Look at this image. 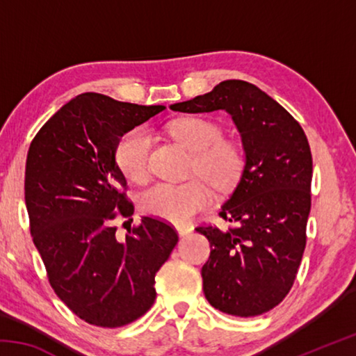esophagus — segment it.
Here are the masks:
<instances>
[{"label": "esophagus", "mask_w": 356, "mask_h": 356, "mask_svg": "<svg viewBox=\"0 0 356 356\" xmlns=\"http://www.w3.org/2000/svg\"><path fill=\"white\" fill-rule=\"evenodd\" d=\"M176 229H177V232H179L180 237H186V236H190V234L193 232V227L191 226H177Z\"/></svg>", "instance_id": "1"}]
</instances>
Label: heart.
<instances>
[{
    "label": "heart",
    "instance_id": "1",
    "mask_svg": "<svg viewBox=\"0 0 356 356\" xmlns=\"http://www.w3.org/2000/svg\"><path fill=\"white\" fill-rule=\"evenodd\" d=\"M166 130L196 154L193 172H200L216 188H229L237 182L243 170V152L238 144L222 140L218 124L204 118H182L168 124ZM150 144L144 127L129 130L118 143L116 163L131 182H144L149 176ZM207 181L195 177L184 184H155L141 193L140 207L147 215L184 225L212 202L213 193Z\"/></svg>",
    "mask_w": 356,
    "mask_h": 356
}]
</instances>
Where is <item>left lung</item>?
I'll use <instances>...</instances> for the list:
<instances>
[{"instance_id":"8db88e82","label":"left lung","mask_w":356,"mask_h":356,"mask_svg":"<svg viewBox=\"0 0 356 356\" xmlns=\"http://www.w3.org/2000/svg\"><path fill=\"white\" fill-rule=\"evenodd\" d=\"M180 113L222 110L242 138L245 165L220 216L234 227L200 226L210 242L201 270L215 309L252 317L284 300L306 246L312 156L301 125L254 84L226 80L213 91L170 106Z\"/></svg>"}]
</instances>
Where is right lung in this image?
Instances as JSON below:
<instances>
[{"instance_id":"add662e5","label":"right lung","mask_w":356,"mask_h":356,"mask_svg":"<svg viewBox=\"0 0 356 356\" xmlns=\"http://www.w3.org/2000/svg\"><path fill=\"white\" fill-rule=\"evenodd\" d=\"M163 110L84 92L47 120L28 150L25 202L48 281L74 314L97 327H124L146 314L155 275L179 242L172 226L150 216L125 240L113 226L135 210L116 163L118 143Z\"/></svg>"}]
</instances>
